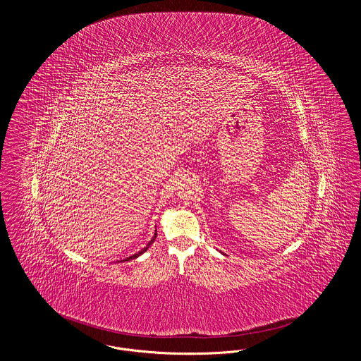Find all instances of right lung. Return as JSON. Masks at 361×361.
<instances>
[{"mask_svg":"<svg viewBox=\"0 0 361 361\" xmlns=\"http://www.w3.org/2000/svg\"><path fill=\"white\" fill-rule=\"evenodd\" d=\"M155 238H157V230H155V234H154V237H153V240H150V242H149V243H147V246H146V247H143V249H142V250H140V252H139V253H137V255H134V256H131V257L126 258V261H130V259H133V258H137V257H139V256H140V255H143V253H145V252H146V250H147V249H149V246H150V245H152V243H153V242H154ZM123 261H124V259H123Z\"/></svg>","mask_w":361,"mask_h":361,"instance_id":"obj_1","label":"right lung"}]
</instances>
